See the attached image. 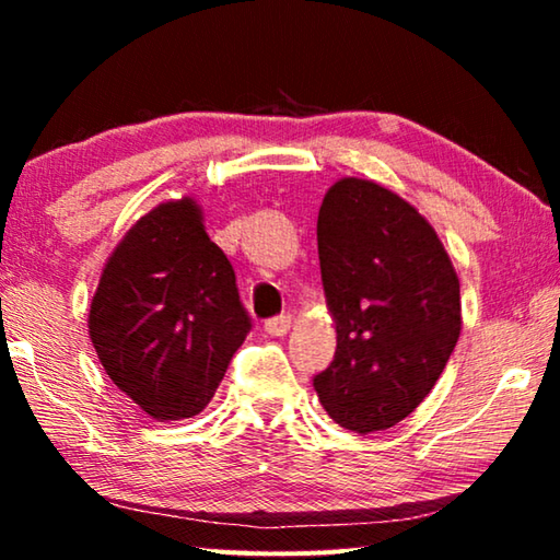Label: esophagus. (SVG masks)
<instances>
[{"instance_id": "1", "label": "esophagus", "mask_w": 560, "mask_h": 560, "mask_svg": "<svg viewBox=\"0 0 560 560\" xmlns=\"http://www.w3.org/2000/svg\"><path fill=\"white\" fill-rule=\"evenodd\" d=\"M264 330H267L269 336H273V338H281V336H287L289 330H291V316H277V318H269L267 324H264Z\"/></svg>"}]
</instances>
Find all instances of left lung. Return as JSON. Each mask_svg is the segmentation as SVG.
I'll return each mask as SVG.
<instances>
[{
    "mask_svg": "<svg viewBox=\"0 0 560 560\" xmlns=\"http://www.w3.org/2000/svg\"><path fill=\"white\" fill-rule=\"evenodd\" d=\"M316 234L338 340L316 395L340 428L387 430L430 395L457 346L459 277L434 226L375 179L330 185Z\"/></svg>",
    "mask_w": 560,
    "mask_h": 560,
    "instance_id": "obj_1",
    "label": "left lung"
}]
</instances>
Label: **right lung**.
I'll return each mask as SVG.
<instances>
[{
	"label": "right lung",
	"mask_w": 560,
	"mask_h": 560,
	"mask_svg": "<svg viewBox=\"0 0 560 560\" xmlns=\"http://www.w3.org/2000/svg\"><path fill=\"white\" fill-rule=\"evenodd\" d=\"M249 328L232 264L195 197L160 202L130 226L89 311L103 371L158 422L205 410Z\"/></svg>",
	"instance_id": "obj_1"
}]
</instances>
